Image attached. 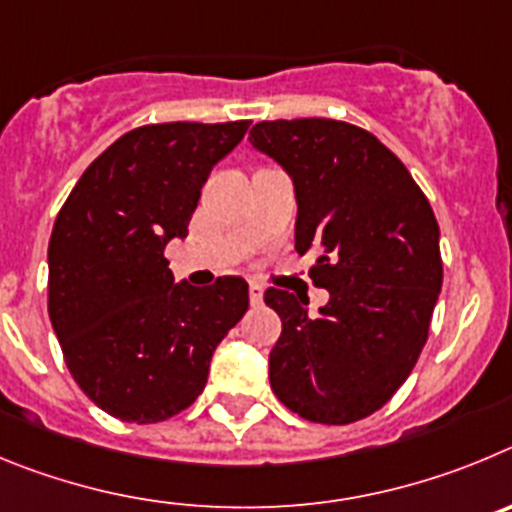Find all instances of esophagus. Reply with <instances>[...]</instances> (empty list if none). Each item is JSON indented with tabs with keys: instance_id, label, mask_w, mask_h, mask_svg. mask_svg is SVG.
Instances as JSON below:
<instances>
[{
	"instance_id": "esophagus-1",
	"label": "esophagus",
	"mask_w": 512,
	"mask_h": 512,
	"mask_svg": "<svg viewBox=\"0 0 512 512\" xmlns=\"http://www.w3.org/2000/svg\"><path fill=\"white\" fill-rule=\"evenodd\" d=\"M262 296H265V288L260 283H250V303L252 306H260Z\"/></svg>"
}]
</instances>
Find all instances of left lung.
Returning a JSON list of instances; mask_svg holds the SVG:
<instances>
[{
	"label": "left lung",
	"instance_id": "left-lung-1",
	"mask_svg": "<svg viewBox=\"0 0 512 512\" xmlns=\"http://www.w3.org/2000/svg\"><path fill=\"white\" fill-rule=\"evenodd\" d=\"M250 145L288 173L296 250L316 252L313 283L329 303L267 288L283 321L270 388L298 416L359 421L393 398L428 339L441 293L439 224L408 168L375 135L336 119H278Z\"/></svg>",
	"mask_w": 512,
	"mask_h": 512
}]
</instances>
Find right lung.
Returning a JSON list of instances; mask_svg holds the SVG:
<instances>
[{
	"label": "right lung",
	"instance_id": "obj_1",
	"mask_svg": "<svg viewBox=\"0 0 512 512\" xmlns=\"http://www.w3.org/2000/svg\"><path fill=\"white\" fill-rule=\"evenodd\" d=\"M250 122L147 124L78 178L48 245V313L78 388L127 423H158L199 398L211 354L250 306L242 278L176 283L165 260L186 239L211 168Z\"/></svg>",
	"mask_w": 512,
	"mask_h": 512
}]
</instances>
